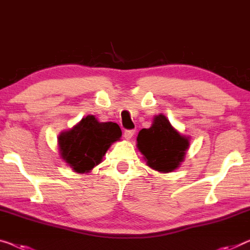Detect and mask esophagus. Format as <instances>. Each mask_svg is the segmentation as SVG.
I'll return each mask as SVG.
<instances>
[{
  "label": "esophagus",
  "instance_id": "34e87169",
  "mask_svg": "<svg viewBox=\"0 0 250 250\" xmlns=\"http://www.w3.org/2000/svg\"><path fill=\"white\" fill-rule=\"evenodd\" d=\"M133 135H135V130H125L124 132V137L125 139H130V138H132Z\"/></svg>",
  "mask_w": 250,
  "mask_h": 250
}]
</instances>
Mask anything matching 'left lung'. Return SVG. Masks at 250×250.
Returning a JSON list of instances; mask_svg holds the SVG:
<instances>
[{"label": "left lung", "mask_w": 250, "mask_h": 250, "mask_svg": "<svg viewBox=\"0 0 250 250\" xmlns=\"http://www.w3.org/2000/svg\"><path fill=\"white\" fill-rule=\"evenodd\" d=\"M189 138L175 130L165 115H156L149 129L140 130L137 147L147 165L162 173L176 169L184 161Z\"/></svg>", "instance_id": "1"}]
</instances>
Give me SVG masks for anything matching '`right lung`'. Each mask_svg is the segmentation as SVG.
Masks as SVG:
<instances>
[{
  "instance_id": "right-lung-1",
  "label": "right lung",
  "mask_w": 250,
  "mask_h": 250,
  "mask_svg": "<svg viewBox=\"0 0 250 250\" xmlns=\"http://www.w3.org/2000/svg\"><path fill=\"white\" fill-rule=\"evenodd\" d=\"M120 126L114 122H100L87 115L58 137L61 156L76 173H87L102 162L114 141L120 140Z\"/></svg>"
}]
</instances>
